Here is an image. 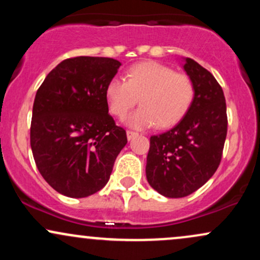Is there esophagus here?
Wrapping results in <instances>:
<instances>
[{"label":"esophagus","mask_w":260,"mask_h":260,"mask_svg":"<svg viewBox=\"0 0 260 260\" xmlns=\"http://www.w3.org/2000/svg\"><path fill=\"white\" fill-rule=\"evenodd\" d=\"M136 136H137V133L133 132V131H127V138H128V140L133 139Z\"/></svg>","instance_id":"1"}]
</instances>
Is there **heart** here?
Segmentation results:
<instances>
[{
	"label": "heart",
	"instance_id": "obj_1",
	"mask_svg": "<svg viewBox=\"0 0 260 260\" xmlns=\"http://www.w3.org/2000/svg\"><path fill=\"white\" fill-rule=\"evenodd\" d=\"M105 96L110 112L123 118L138 103L142 105L128 117L134 128L154 126L170 128L177 124L196 98L192 79L157 62H142L128 68L124 82L113 78L107 83Z\"/></svg>",
	"mask_w": 260,
	"mask_h": 260
}]
</instances>
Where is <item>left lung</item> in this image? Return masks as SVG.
Returning a JSON list of instances; mask_svg holds the SVG:
<instances>
[{
  "label": "left lung",
  "mask_w": 260,
  "mask_h": 260,
  "mask_svg": "<svg viewBox=\"0 0 260 260\" xmlns=\"http://www.w3.org/2000/svg\"><path fill=\"white\" fill-rule=\"evenodd\" d=\"M183 70L194 84V101L174 128L150 137L145 168L149 184L168 198L192 194L215 174L228 134L225 96L217 80L192 58H184Z\"/></svg>",
  "instance_id": "8db88e82"
}]
</instances>
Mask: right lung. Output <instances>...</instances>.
<instances>
[{
  "label": "right lung",
  "instance_id": "right-lung-1",
  "mask_svg": "<svg viewBox=\"0 0 260 260\" xmlns=\"http://www.w3.org/2000/svg\"><path fill=\"white\" fill-rule=\"evenodd\" d=\"M120 66L109 57L67 58L35 95L32 156L44 180L66 197L84 198L105 187L127 144L126 131L109 115L105 96Z\"/></svg>",
  "mask_w": 260,
  "mask_h": 260
}]
</instances>
